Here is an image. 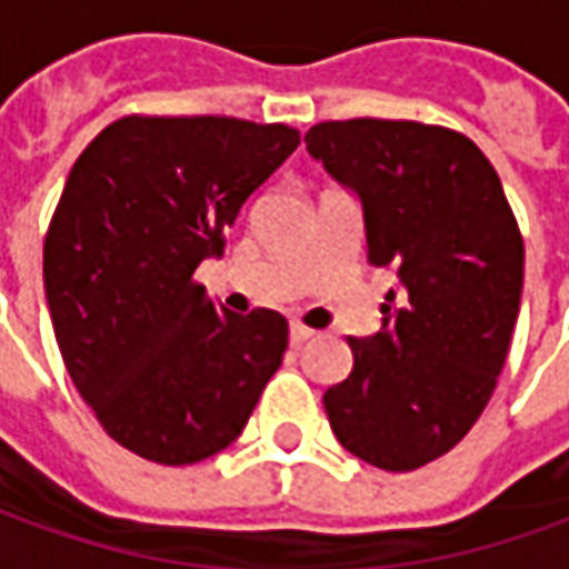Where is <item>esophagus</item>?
I'll return each instance as SVG.
<instances>
[{
	"label": "esophagus",
	"mask_w": 569,
	"mask_h": 569,
	"mask_svg": "<svg viewBox=\"0 0 569 569\" xmlns=\"http://www.w3.org/2000/svg\"><path fill=\"white\" fill-rule=\"evenodd\" d=\"M312 337H316V331H312V328H307V325H300V322L291 325V343H293V347L307 343V340H312Z\"/></svg>",
	"instance_id": "34e87169"
}]
</instances>
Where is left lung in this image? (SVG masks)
Returning a JSON list of instances; mask_svg holds the SVG:
<instances>
[{"instance_id": "8db88e82", "label": "left lung", "mask_w": 569, "mask_h": 569, "mask_svg": "<svg viewBox=\"0 0 569 569\" xmlns=\"http://www.w3.org/2000/svg\"><path fill=\"white\" fill-rule=\"evenodd\" d=\"M307 148L366 213L368 262L397 266L381 331L350 337L352 371L325 390L343 449L383 471L446 456L483 415L511 347L523 238L499 172L456 129L325 120Z\"/></svg>"}]
</instances>
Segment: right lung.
<instances>
[{
    "label": "right lung",
    "mask_w": 569,
    "mask_h": 569,
    "mask_svg": "<svg viewBox=\"0 0 569 569\" xmlns=\"http://www.w3.org/2000/svg\"><path fill=\"white\" fill-rule=\"evenodd\" d=\"M300 144L288 123L129 113L86 144L42 278L54 340L104 433L158 465L238 440L288 350V319L217 307L194 269Z\"/></svg>",
    "instance_id": "add662e5"
}]
</instances>
